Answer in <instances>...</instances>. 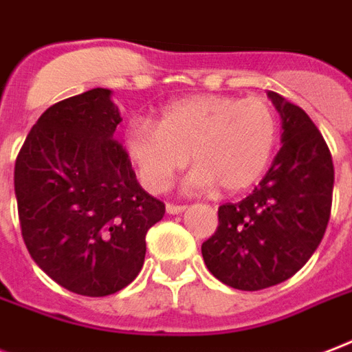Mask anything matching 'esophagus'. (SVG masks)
<instances>
[{
	"label": "esophagus",
	"mask_w": 352,
	"mask_h": 352,
	"mask_svg": "<svg viewBox=\"0 0 352 352\" xmlns=\"http://www.w3.org/2000/svg\"><path fill=\"white\" fill-rule=\"evenodd\" d=\"M166 210H168V214H181V212L186 210V205H173V203H168V205H166Z\"/></svg>",
	"instance_id": "1"
}]
</instances>
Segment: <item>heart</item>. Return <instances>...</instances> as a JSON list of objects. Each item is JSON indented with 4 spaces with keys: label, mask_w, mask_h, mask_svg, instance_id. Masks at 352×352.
Listing matches in <instances>:
<instances>
[{
    "label": "heart",
    "mask_w": 352,
    "mask_h": 352,
    "mask_svg": "<svg viewBox=\"0 0 352 352\" xmlns=\"http://www.w3.org/2000/svg\"><path fill=\"white\" fill-rule=\"evenodd\" d=\"M277 136V114L265 99L201 94L168 104L158 123L131 120L123 146L149 192H164L192 160L186 190L238 194L262 177Z\"/></svg>",
    "instance_id": "obj_1"
}]
</instances>
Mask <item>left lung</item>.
Returning a JSON list of instances; mask_svg holds the SVG:
<instances>
[{"label": "left lung", "instance_id": "obj_1", "mask_svg": "<svg viewBox=\"0 0 352 352\" xmlns=\"http://www.w3.org/2000/svg\"><path fill=\"white\" fill-rule=\"evenodd\" d=\"M283 120V147L240 203L218 210V230L201 245L208 272L230 288H270L294 277L323 240L334 166L323 136L301 107L267 92Z\"/></svg>", "mask_w": 352, "mask_h": 352}]
</instances>
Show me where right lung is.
Masks as SVG:
<instances>
[{
    "mask_svg": "<svg viewBox=\"0 0 352 352\" xmlns=\"http://www.w3.org/2000/svg\"><path fill=\"white\" fill-rule=\"evenodd\" d=\"M107 88L58 101L27 134L14 166L21 236L31 258L63 288L116 294L140 273L146 234L166 206L138 184L114 131Z\"/></svg>",
    "mask_w": 352,
    "mask_h": 352,
    "instance_id": "add662e5",
    "label": "right lung"
}]
</instances>
